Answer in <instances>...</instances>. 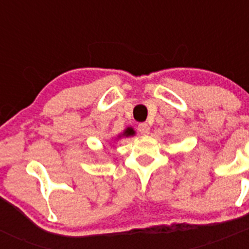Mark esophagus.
Here are the masks:
<instances>
[{
  "mask_svg": "<svg viewBox=\"0 0 249 249\" xmlns=\"http://www.w3.org/2000/svg\"><path fill=\"white\" fill-rule=\"evenodd\" d=\"M138 131H140L141 135H148L149 126L147 123H140V124H138Z\"/></svg>",
  "mask_w": 249,
  "mask_h": 249,
  "instance_id": "1",
  "label": "esophagus"
}]
</instances>
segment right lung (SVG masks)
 Wrapping results in <instances>:
<instances>
[{
	"label": "right lung",
	"mask_w": 249,
	"mask_h": 249,
	"mask_svg": "<svg viewBox=\"0 0 249 249\" xmlns=\"http://www.w3.org/2000/svg\"><path fill=\"white\" fill-rule=\"evenodd\" d=\"M135 135V131H133V128H131V127H128V128L124 129V132H123L122 135L118 136V137H129V136H133Z\"/></svg>",
	"instance_id": "right-lung-1"
}]
</instances>
